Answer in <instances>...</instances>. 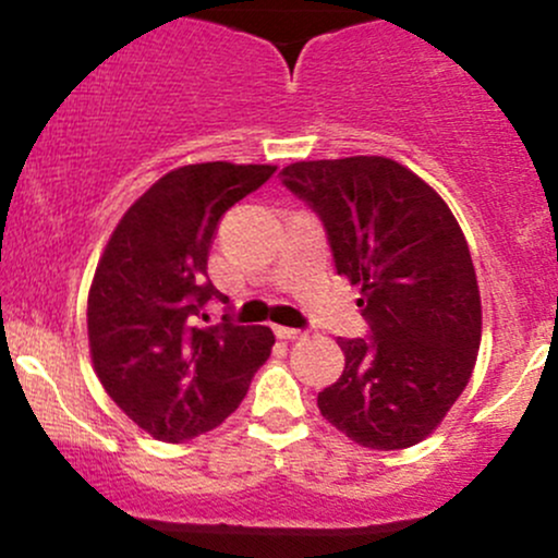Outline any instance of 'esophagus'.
Instances as JSON below:
<instances>
[{
	"label": "esophagus",
	"mask_w": 558,
	"mask_h": 558,
	"mask_svg": "<svg viewBox=\"0 0 558 558\" xmlns=\"http://www.w3.org/2000/svg\"><path fill=\"white\" fill-rule=\"evenodd\" d=\"M275 336L286 338V341H299V338H304L306 332L299 328H286V325H275Z\"/></svg>",
	"instance_id": "1"
}]
</instances>
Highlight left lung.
<instances>
[{"label": "left lung", "instance_id": "left-lung-1", "mask_svg": "<svg viewBox=\"0 0 558 558\" xmlns=\"http://www.w3.org/2000/svg\"><path fill=\"white\" fill-rule=\"evenodd\" d=\"M283 185L323 222L338 275L362 286L367 338H338L343 375L317 396L323 417L360 446L427 438L470 383L480 291L451 209L386 157L296 162Z\"/></svg>", "mask_w": 558, "mask_h": 558}]
</instances>
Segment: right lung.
I'll list each match as a JSON object with an SVG mask.
<instances>
[{
    "label": "right lung",
    "instance_id": "add662e5",
    "mask_svg": "<svg viewBox=\"0 0 558 558\" xmlns=\"http://www.w3.org/2000/svg\"><path fill=\"white\" fill-rule=\"evenodd\" d=\"M272 165L204 162L168 172L123 215L88 293L94 369L112 401L165 444L213 430L239 409L275 336L262 325L207 323L226 293L207 275L220 217L257 191Z\"/></svg>",
    "mask_w": 558,
    "mask_h": 558
}]
</instances>
